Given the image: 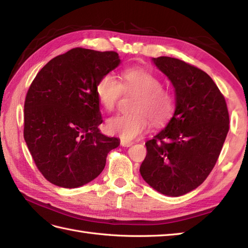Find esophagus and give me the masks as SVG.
Returning <instances> with one entry per match:
<instances>
[{
  "mask_svg": "<svg viewBox=\"0 0 248 248\" xmlns=\"http://www.w3.org/2000/svg\"><path fill=\"white\" fill-rule=\"evenodd\" d=\"M132 144H133L132 141H130V140H120V145L123 146V147H130Z\"/></svg>",
  "mask_w": 248,
  "mask_h": 248,
  "instance_id": "obj_1",
  "label": "esophagus"
}]
</instances>
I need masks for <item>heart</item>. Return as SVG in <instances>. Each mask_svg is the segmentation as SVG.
<instances>
[{
  "label": "heart",
  "instance_id": "1",
  "mask_svg": "<svg viewBox=\"0 0 248 248\" xmlns=\"http://www.w3.org/2000/svg\"><path fill=\"white\" fill-rule=\"evenodd\" d=\"M123 91L138 92L130 113L113 116L107 121L109 133L119 135L124 140H132L150 124H163L170 119L175 110V97L167 88L162 86L161 78L155 73L141 67H130L121 73L119 83L114 76L105 75L99 78L96 94L102 108L112 110Z\"/></svg>",
  "mask_w": 248,
  "mask_h": 248
}]
</instances>
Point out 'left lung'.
<instances>
[{
	"mask_svg": "<svg viewBox=\"0 0 248 248\" xmlns=\"http://www.w3.org/2000/svg\"><path fill=\"white\" fill-rule=\"evenodd\" d=\"M152 61L175 87L176 109L166 127L147 140L140 171L155 191L177 197L198 187L213 170L229 114L223 93L204 71L173 57Z\"/></svg>",
	"mask_w": 248,
	"mask_h": 248,
	"instance_id": "1",
	"label": "left lung"
}]
</instances>
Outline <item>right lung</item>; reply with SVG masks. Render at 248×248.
<instances>
[{
	"label": "right lung",
	"instance_id": "add662e5",
	"mask_svg": "<svg viewBox=\"0 0 248 248\" xmlns=\"http://www.w3.org/2000/svg\"><path fill=\"white\" fill-rule=\"evenodd\" d=\"M120 64L114 51L75 48L37 73L24 102V140L43 176L75 188L102 172L108 152L120 141L98 129L99 78Z\"/></svg>",
	"mask_w": 248,
	"mask_h": 248
}]
</instances>
